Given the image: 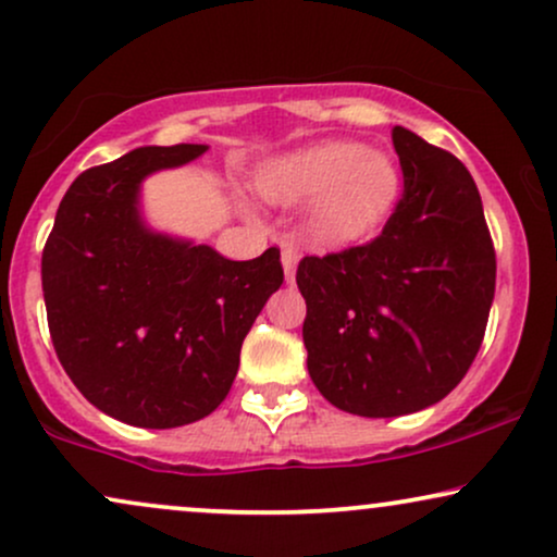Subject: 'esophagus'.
<instances>
[{
	"label": "esophagus",
	"instance_id": "34e87169",
	"mask_svg": "<svg viewBox=\"0 0 557 557\" xmlns=\"http://www.w3.org/2000/svg\"><path fill=\"white\" fill-rule=\"evenodd\" d=\"M297 263H299L297 245H292V243L281 245V265H284L286 281H294V273H297Z\"/></svg>",
	"mask_w": 557,
	"mask_h": 557
}]
</instances>
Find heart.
Here are the masks:
<instances>
[{"label":"heart","instance_id":"b5f03b06","mask_svg":"<svg viewBox=\"0 0 557 557\" xmlns=\"http://www.w3.org/2000/svg\"><path fill=\"white\" fill-rule=\"evenodd\" d=\"M258 190L276 206H310L307 226L320 245L348 247L374 237L400 198V168L384 149L325 141L265 162Z\"/></svg>","mask_w":557,"mask_h":557}]
</instances>
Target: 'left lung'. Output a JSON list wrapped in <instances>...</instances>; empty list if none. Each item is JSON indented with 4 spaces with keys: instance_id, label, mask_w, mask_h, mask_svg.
Masks as SVG:
<instances>
[{
    "instance_id": "1",
    "label": "left lung",
    "mask_w": 557,
    "mask_h": 557,
    "mask_svg": "<svg viewBox=\"0 0 557 557\" xmlns=\"http://www.w3.org/2000/svg\"><path fill=\"white\" fill-rule=\"evenodd\" d=\"M403 198L369 245L305 258L307 369L363 418L418 413L468 374L496 294V252L462 162L395 126Z\"/></svg>"
}]
</instances>
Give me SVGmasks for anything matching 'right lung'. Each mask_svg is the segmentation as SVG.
<instances>
[{"mask_svg":"<svg viewBox=\"0 0 557 557\" xmlns=\"http://www.w3.org/2000/svg\"><path fill=\"white\" fill-rule=\"evenodd\" d=\"M206 149L139 147L82 173L40 260L48 331L69 380L102 413L139 429L214 413L245 335L284 284L276 247L230 260L144 216V181Z\"/></svg>","mask_w":557,"mask_h":557,"instance_id":"1","label":"right lung"}]
</instances>
